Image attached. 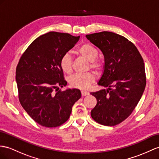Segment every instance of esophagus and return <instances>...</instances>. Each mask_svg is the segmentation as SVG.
<instances>
[{
	"label": "esophagus",
	"mask_w": 159,
	"mask_h": 159,
	"mask_svg": "<svg viewBox=\"0 0 159 159\" xmlns=\"http://www.w3.org/2000/svg\"><path fill=\"white\" fill-rule=\"evenodd\" d=\"M81 94H82V96H86L89 94V93L86 91H81Z\"/></svg>",
	"instance_id": "esophagus-1"
}]
</instances>
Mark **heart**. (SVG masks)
Returning a JSON list of instances; mask_svg holds the SVG:
<instances>
[{"instance_id":"obj_1","label":"heart","mask_w":159,"mask_h":159,"mask_svg":"<svg viewBox=\"0 0 159 159\" xmlns=\"http://www.w3.org/2000/svg\"><path fill=\"white\" fill-rule=\"evenodd\" d=\"M78 54L89 62V66L97 72H100L103 69L104 62L103 60L97 58L99 51L97 48L89 43H84L77 49ZM62 70L68 74L72 70V59L68 52L64 53L60 60ZM95 81V76L93 73L88 72L83 75H75L71 76L69 82L72 87L87 89L90 84Z\"/></svg>"}]
</instances>
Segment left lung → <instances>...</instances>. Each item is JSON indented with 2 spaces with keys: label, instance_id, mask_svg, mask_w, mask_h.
Wrapping results in <instances>:
<instances>
[{
  "label": "left lung",
  "instance_id": "1",
  "mask_svg": "<svg viewBox=\"0 0 159 159\" xmlns=\"http://www.w3.org/2000/svg\"><path fill=\"white\" fill-rule=\"evenodd\" d=\"M86 37L104 56V71L98 84L108 87L91 93L97 101L91 117L101 125H117L131 115L144 93L143 58L135 45L119 34L102 31Z\"/></svg>",
  "mask_w": 159,
  "mask_h": 159
}]
</instances>
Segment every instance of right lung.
Returning <instances> with one entry per match:
<instances>
[{
  "label": "right lung",
  "instance_id": "1",
  "mask_svg": "<svg viewBox=\"0 0 159 159\" xmlns=\"http://www.w3.org/2000/svg\"><path fill=\"white\" fill-rule=\"evenodd\" d=\"M68 34L51 31L39 36L22 54L16 68L20 103L39 125L55 128L66 122L80 97L76 89L62 91L67 84L61 57L79 40Z\"/></svg>",
  "mask_w": 159,
  "mask_h": 159
}]
</instances>
